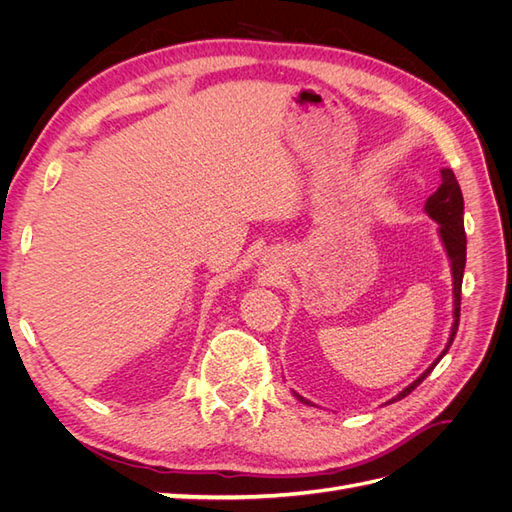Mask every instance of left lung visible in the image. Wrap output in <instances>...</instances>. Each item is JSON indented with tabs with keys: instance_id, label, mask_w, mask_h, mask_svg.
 <instances>
[{
	"instance_id": "obj_1",
	"label": "left lung",
	"mask_w": 512,
	"mask_h": 512,
	"mask_svg": "<svg viewBox=\"0 0 512 512\" xmlns=\"http://www.w3.org/2000/svg\"><path fill=\"white\" fill-rule=\"evenodd\" d=\"M425 211L431 220H436L440 224V237L442 243L446 247V254L451 258V267H453V297H455V322H453V329H451V339H448V344L444 348V352L438 356L436 361L431 363V367L425 369V374L421 378H416L410 386H406L404 391H401L397 397H393L389 404L393 401L404 399L406 395H410L418 384H421L431 371L440 363L442 356L451 348L455 333L459 329V312H461V282H463V269H466V230H463V196H461V188L457 183V177L451 168H442V183L440 188L433 192L427 203H425ZM299 401L303 404H309L305 397H301L299 393H294Z\"/></svg>"
}]
</instances>
